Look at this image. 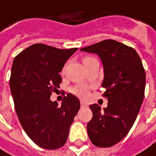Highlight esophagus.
<instances>
[{"instance_id": "1", "label": "esophagus", "mask_w": 156, "mask_h": 156, "mask_svg": "<svg viewBox=\"0 0 156 156\" xmlns=\"http://www.w3.org/2000/svg\"><path fill=\"white\" fill-rule=\"evenodd\" d=\"M80 106H81V108H84V107L87 106V103L84 102V101H80Z\"/></svg>"}]
</instances>
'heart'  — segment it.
Wrapping results in <instances>:
<instances>
[{
    "label": "heart",
    "instance_id": "1",
    "mask_svg": "<svg viewBox=\"0 0 156 156\" xmlns=\"http://www.w3.org/2000/svg\"><path fill=\"white\" fill-rule=\"evenodd\" d=\"M96 60L95 58L91 57V56H87V57H84L83 58V64L84 66L88 65L89 63L92 62ZM64 72V69L62 71V73ZM71 92L73 94H75L76 96L77 97H80V98H85L87 95H88V88L86 86H82V85H79V86H75L71 89Z\"/></svg>",
    "mask_w": 156,
    "mask_h": 156
}]
</instances>
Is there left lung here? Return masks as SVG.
I'll list each match as a JSON object with an SVG mask.
<instances>
[{
    "mask_svg": "<svg viewBox=\"0 0 156 156\" xmlns=\"http://www.w3.org/2000/svg\"><path fill=\"white\" fill-rule=\"evenodd\" d=\"M97 54L104 69L103 96L108 106L90 105L93 116L87 125L91 143L111 147L122 141L133 127L144 101L145 71L137 52L118 41L108 39L80 49Z\"/></svg>",
    "mask_w": 156,
    "mask_h": 156,
    "instance_id": "obj_1",
    "label": "left lung"
}]
</instances>
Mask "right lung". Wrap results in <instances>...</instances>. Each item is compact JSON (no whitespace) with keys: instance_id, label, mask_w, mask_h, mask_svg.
I'll return each instance as SVG.
<instances>
[{"instance_id":"1","label":"right lung","mask_w":156,"mask_h":156,"mask_svg":"<svg viewBox=\"0 0 156 156\" xmlns=\"http://www.w3.org/2000/svg\"><path fill=\"white\" fill-rule=\"evenodd\" d=\"M76 50L34 44L12 62L10 89L18 119L29 138L44 149L55 150L66 144L80 108L79 99L70 93L61 106L50 100L62 82L59 73Z\"/></svg>"}]
</instances>
